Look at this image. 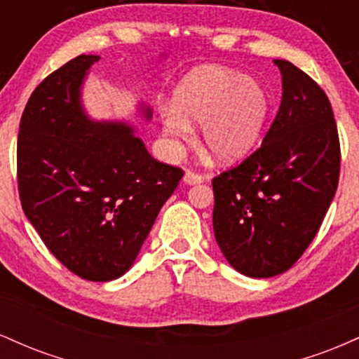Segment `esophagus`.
Returning <instances> with one entry per match:
<instances>
[{"instance_id": "1", "label": "esophagus", "mask_w": 359, "mask_h": 359, "mask_svg": "<svg viewBox=\"0 0 359 359\" xmlns=\"http://www.w3.org/2000/svg\"><path fill=\"white\" fill-rule=\"evenodd\" d=\"M184 182L189 185H196V184L204 182V177L201 174H196V172H192V170H187L184 174Z\"/></svg>"}]
</instances>
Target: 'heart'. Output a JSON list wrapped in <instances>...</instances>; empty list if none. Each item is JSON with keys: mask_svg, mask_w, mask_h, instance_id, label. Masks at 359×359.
Listing matches in <instances>:
<instances>
[{"mask_svg": "<svg viewBox=\"0 0 359 359\" xmlns=\"http://www.w3.org/2000/svg\"><path fill=\"white\" fill-rule=\"evenodd\" d=\"M270 113V97L258 81L217 65L194 69L180 81L174 106L163 109L167 135L187 142L192 123L203 145L219 163L241 160L257 145Z\"/></svg>", "mask_w": 359, "mask_h": 359, "instance_id": "b5f03b06", "label": "heart"}]
</instances>
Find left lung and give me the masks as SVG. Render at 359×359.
<instances>
[{"mask_svg": "<svg viewBox=\"0 0 359 359\" xmlns=\"http://www.w3.org/2000/svg\"><path fill=\"white\" fill-rule=\"evenodd\" d=\"M282 102L262 147L212 179L214 236L240 273L269 278L302 257L339 182L341 147L331 102L288 60Z\"/></svg>", "mask_w": 359, "mask_h": 359, "instance_id": "8db88e82", "label": "left lung"}]
</instances>
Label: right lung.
I'll use <instances>...</instances> for the list:
<instances>
[{
  "instance_id": "add662e5",
  "label": "right lung",
  "mask_w": 359,
  "mask_h": 359,
  "mask_svg": "<svg viewBox=\"0 0 359 359\" xmlns=\"http://www.w3.org/2000/svg\"><path fill=\"white\" fill-rule=\"evenodd\" d=\"M97 60L76 57L36 86L20 121L16 175L25 216L53 257L108 282L133 265L184 170L155 160L125 123L86 116L81 86Z\"/></svg>"
}]
</instances>
